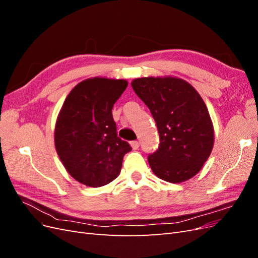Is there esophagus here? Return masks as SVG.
<instances>
[{
    "label": "esophagus",
    "instance_id": "34e87169",
    "mask_svg": "<svg viewBox=\"0 0 258 258\" xmlns=\"http://www.w3.org/2000/svg\"><path fill=\"white\" fill-rule=\"evenodd\" d=\"M130 145H131V147H132V150H138L139 146H140V143H139L138 141H132V142L130 143Z\"/></svg>",
    "mask_w": 258,
    "mask_h": 258
}]
</instances>
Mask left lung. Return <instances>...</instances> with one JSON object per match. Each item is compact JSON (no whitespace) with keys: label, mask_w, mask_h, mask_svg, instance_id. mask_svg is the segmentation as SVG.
Listing matches in <instances>:
<instances>
[{"label":"left lung","mask_w":258,"mask_h":258,"mask_svg":"<svg viewBox=\"0 0 258 258\" xmlns=\"http://www.w3.org/2000/svg\"><path fill=\"white\" fill-rule=\"evenodd\" d=\"M131 86L157 124L159 148L148 156L155 175L169 183L196 175L214 145L213 123L198 91L174 76L141 77Z\"/></svg>","instance_id":"1"}]
</instances>
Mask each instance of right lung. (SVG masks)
<instances>
[{
    "mask_svg": "<svg viewBox=\"0 0 258 258\" xmlns=\"http://www.w3.org/2000/svg\"><path fill=\"white\" fill-rule=\"evenodd\" d=\"M126 80L92 77L64 100L54 126V146L66 170L86 186H104L119 175L130 145L117 137L112 108Z\"/></svg>",
    "mask_w": 258,
    "mask_h": 258,
    "instance_id": "obj_1",
    "label": "right lung"
}]
</instances>
